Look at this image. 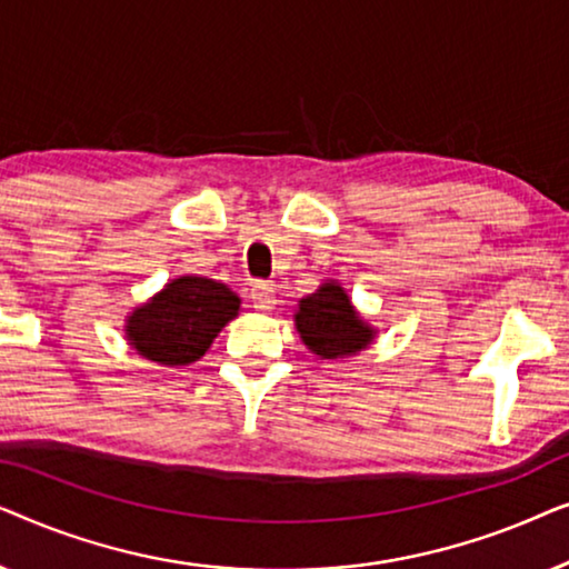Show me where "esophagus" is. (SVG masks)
I'll return each instance as SVG.
<instances>
[{
  "label": "esophagus",
  "mask_w": 569,
  "mask_h": 569,
  "mask_svg": "<svg viewBox=\"0 0 569 569\" xmlns=\"http://www.w3.org/2000/svg\"><path fill=\"white\" fill-rule=\"evenodd\" d=\"M248 298H251L253 308H259V310H271V308L277 306V295H274V290H271L269 284H261V282H256V284L251 287V292H248Z\"/></svg>",
  "instance_id": "1"
}]
</instances>
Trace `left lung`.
Returning <instances> with one entry per match:
<instances>
[{
  "label": "left lung",
  "instance_id": "8db88e82",
  "mask_svg": "<svg viewBox=\"0 0 569 569\" xmlns=\"http://www.w3.org/2000/svg\"><path fill=\"white\" fill-rule=\"evenodd\" d=\"M295 329L302 345L321 360L352 357L376 339V329L357 313L345 287L333 279L298 302Z\"/></svg>",
  "mask_w": 569,
  "mask_h": 569
}]
</instances>
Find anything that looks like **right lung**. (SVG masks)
Segmentation results:
<instances>
[{"label": "right lung", "mask_w": 569, "mask_h": 569, "mask_svg": "<svg viewBox=\"0 0 569 569\" xmlns=\"http://www.w3.org/2000/svg\"><path fill=\"white\" fill-rule=\"evenodd\" d=\"M240 310V298L228 284L207 277H178L134 308L127 318V339L147 360L183 368L212 347L217 333Z\"/></svg>", "instance_id": "1"}]
</instances>
